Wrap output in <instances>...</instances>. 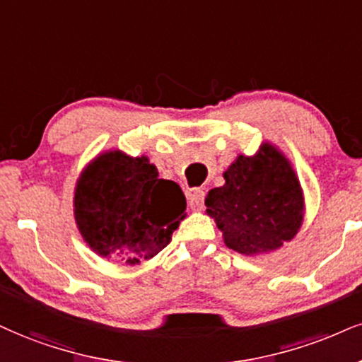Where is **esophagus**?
<instances>
[{
	"instance_id": "esophagus-1",
	"label": "esophagus",
	"mask_w": 362,
	"mask_h": 362,
	"mask_svg": "<svg viewBox=\"0 0 362 362\" xmlns=\"http://www.w3.org/2000/svg\"><path fill=\"white\" fill-rule=\"evenodd\" d=\"M188 203L191 209H203L204 206V191L203 189H194L191 191L188 196Z\"/></svg>"
}]
</instances>
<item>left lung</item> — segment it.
<instances>
[{
    "mask_svg": "<svg viewBox=\"0 0 362 362\" xmlns=\"http://www.w3.org/2000/svg\"><path fill=\"white\" fill-rule=\"evenodd\" d=\"M225 185L204 199L226 247L243 255L267 253L292 240L302 225L304 198L298 180L274 146L253 158L238 156L226 169Z\"/></svg>",
    "mask_w": 362,
    "mask_h": 362,
    "instance_id": "1",
    "label": "left lung"
}]
</instances>
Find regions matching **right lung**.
<instances>
[{
	"instance_id": "1",
	"label": "right lung",
	"mask_w": 362,
	"mask_h": 362,
	"mask_svg": "<svg viewBox=\"0 0 362 362\" xmlns=\"http://www.w3.org/2000/svg\"><path fill=\"white\" fill-rule=\"evenodd\" d=\"M74 213L83 240L100 257L136 265L171 242L186 198L174 181L159 180L146 156L110 151L82 173Z\"/></svg>"
}]
</instances>
